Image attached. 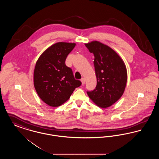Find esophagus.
<instances>
[{
	"label": "esophagus",
	"instance_id": "34e87169",
	"mask_svg": "<svg viewBox=\"0 0 159 159\" xmlns=\"http://www.w3.org/2000/svg\"><path fill=\"white\" fill-rule=\"evenodd\" d=\"M80 81H81V82H82V84H84V83H85V80H84V79L83 77V78H82V79H81Z\"/></svg>",
	"mask_w": 159,
	"mask_h": 159
}]
</instances>
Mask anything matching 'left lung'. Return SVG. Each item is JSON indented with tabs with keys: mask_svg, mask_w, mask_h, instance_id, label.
Masks as SVG:
<instances>
[{
	"mask_svg": "<svg viewBox=\"0 0 159 159\" xmlns=\"http://www.w3.org/2000/svg\"><path fill=\"white\" fill-rule=\"evenodd\" d=\"M93 54L97 77L94 90L87 91L89 97L99 107L107 108L120 98L127 82V71L121 58L111 48L97 41L85 44Z\"/></svg>",
	"mask_w": 159,
	"mask_h": 159,
	"instance_id": "obj_1",
	"label": "left lung"
}]
</instances>
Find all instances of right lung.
<instances>
[{"label": "right lung", "mask_w": 159, "mask_h": 159, "mask_svg": "<svg viewBox=\"0 0 159 159\" xmlns=\"http://www.w3.org/2000/svg\"><path fill=\"white\" fill-rule=\"evenodd\" d=\"M72 43L58 42L39 58L34 71V85L39 97L51 107H58L70 98L82 83L76 80L66 60L75 47Z\"/></svg>", "instance_id": "right-lung-1"}]
</instances>
